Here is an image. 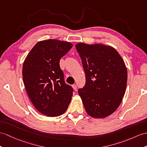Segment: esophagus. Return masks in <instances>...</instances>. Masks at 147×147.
<instances>
[{
    "label": "esophagus",
    "mask_w": 147,
    "mask_h": 147,
    "mask_svg": "<svg viewBox=\"0 0 147 147\" xmlns=\"http://www.w3.org/2000/svg\"><path fill=\"white\" fill-rule=\"evenodd\" d=\"M72 87H73V88H74V90L76 91V92H77V85H76V84H74V85H72Z\"/></svg>",
    "instance_id": "obj_1"
}]
</instances>
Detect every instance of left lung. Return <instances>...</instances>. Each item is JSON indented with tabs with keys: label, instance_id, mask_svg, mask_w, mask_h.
I'll return each instance as SVG.
<instances>
[{
	"label": "left lung",
	"instance_id": "left-lung-1",
	"mask_svg": "<svg viewBox=\"0 0 147 147\" xmlns=\"http://www.w3.org/2000/svg\"><path fill=\"white\" fill-rule=\"evenodd\" d=\"M85 73V85L78 89L86 112L98 119L112 114L126 90L127 70L116 50L101 44L76 45Z\"/></svg>",
	"mask_w": 147,
	"mask_h": 147
}]
</instances>
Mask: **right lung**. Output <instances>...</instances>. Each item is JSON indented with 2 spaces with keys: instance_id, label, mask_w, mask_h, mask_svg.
Wrapping results in <instances>:
<instances>
[{
  "instance_id": "obj_1",
  "label": "right lung",
  "mask_w": 147,
  "mask_h": 147,
  "mask_svg": "<svg viewBox=\"0 0 147 147\" xmlns=\"http://www.w3.org/2000/svg\"><path fill=\"white\" fill-rule=\"evenodd\" d=\"M72 44L55 39L37 42L24 60L22 77L32 104L47 117H58L66 112L73 88L65 83L60 60Z\"/></svg>"
}]
</instances>
